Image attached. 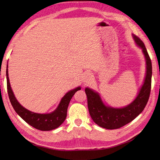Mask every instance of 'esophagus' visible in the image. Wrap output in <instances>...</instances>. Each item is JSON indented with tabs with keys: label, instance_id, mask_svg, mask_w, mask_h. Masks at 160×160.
Wrapping results in <instances>:
<instances>
[{
	"label": "esophagus",
	"instance_id": "esophagus-1",
	"mask_svg": "<svg viewBox=\"0 0 160 160\" xmlns=\"http://www.w3.org/2000/svg\"><path fill=\"white\" fill-rule=\"evenodd\" d=\"M91 75L89 73H87L86 75H85L84 77V82L85 83H88V82H89L91 81Z\"/></svg>",
	"mask_w": 160,
	"mask_h": 160
}]
</instances>
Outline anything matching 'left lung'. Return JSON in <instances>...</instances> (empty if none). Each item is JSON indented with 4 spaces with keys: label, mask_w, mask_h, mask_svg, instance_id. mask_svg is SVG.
Wrapping results in <instances>:
<instances>
[{
    "label": "left lung",
    "mask_w": 160,
    "mask_h": 160,
    "mask_svg": "<svg viewBox=\"0 0 160 160\" xmlns=\"http://www.w3.org/2000/svg\"><path fill=\"white\" fill-rule=\"evenodd\" d=\"M132 36L135 44L142 50L146 64V76L135 99L125 107L116 108L106 105L97 91L89 88L85 89L92 119L99 126L105 129H118L132 122L142 112L149 98L152 76V61L144 43L133 34Z\"/></svg>",
    "instance_id": "obj_1"
}]
</instances>
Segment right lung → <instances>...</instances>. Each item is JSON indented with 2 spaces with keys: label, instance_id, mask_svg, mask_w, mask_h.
<instances>
[{
  "label": "right lung",
  "instance_id": "obj_1",
  "mask_svg": "<svg viewBox=\"0 0 160 160\" xmlns=\"http://www.w3.org/2000/svg\"><path fill=\"white\" fill-rule=\"evenodd\" d=\"M7 90L12 106L20 117L32 127L41 131H50L59 128L64 122L67 117V108L72 97L77 91L81 90V87L69 91L62 97L57 108L50 113H37L27 109L19 103L11 87L8 78V65L7 66Z\"/></svg>",
  "mask_w": 160,
  "mask_h": 160
}]
</instances>
